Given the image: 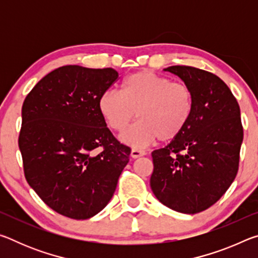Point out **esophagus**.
I'll return each instance as SVG.
<instances>
[{
  "mask_svg": "<svg viewBox=\"0 0 258 258\" xmlns=\"http://www.w3.org/2000/svg\"><path fill=\"white\" fill-rule=\"evenodd\" d=\"M145 155H146L145 150L137 149V148H133L132 151H131V156H132V158H139V157H142Z\"/></svg>",
  "mask_w": 258,
  "mask_h": 258,
  "instance_id": "esophagus-1",
  "label": "esophagus"
}]
</instances>
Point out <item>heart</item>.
Here are the masks:
<instances>
[{
  "instance_id": "obj_1",
  "label": "heart",
  "mask_w": 258,
  "mask_h": 258,
  "mask_svg": "<svg viewBox=\"0 0 258 258\" xmlns=\"http://www.w3.org/2000/svg\"><path fill=\"white\" fill-rule=\"evenodd\" d=\"M98 109L112 131L123 133L137 117L140 120L121 135V141L143 147L158 139L171 141L189 124L194 94L181 82L151 71H140L124 78L121 91L109 90L98 100Z\"/></svg>"
}]
</instances>
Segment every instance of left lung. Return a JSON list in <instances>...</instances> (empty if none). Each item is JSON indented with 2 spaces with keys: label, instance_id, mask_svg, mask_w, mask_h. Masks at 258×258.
<instances>
[{
  "label": "left lung",
  "instance_id": "left-lung-1",
  "mask_svg": "<svg viewBox=\"0 0 258 258\" xmlns=\"http://www.w3.org/2000/svg\"><path fill=\"white\" fill-rule=\"evenodd\" d=\"M194 94V112L184 131L152 151L151 190L173 211L196 214L215 204L239 168L243 130L237 99L214 74L189 66L164 69Z\"/></svg>",
  "mask_w": 258,
  "mask_h": 258
}]
</instances>
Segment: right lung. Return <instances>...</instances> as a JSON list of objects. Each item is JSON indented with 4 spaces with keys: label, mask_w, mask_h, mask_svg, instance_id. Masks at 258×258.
<instances>
[{
    "label": "right lung",
    "mask_w": 258,
    "mask_h": 258,
    "mask_svg": "<svg viewBox=\"0 0 258 258\" xmlns=\"http://www.w3.org/2000/svg\"><path fill=\"white\" fill-rule=\"evenodd\" d=\"M118 78L112 68L54 69L26 97L19 149L25 177L61 215L87 220L110 202L131 149L113 137L98 100Z\"/></svg>",
    "instance_id": "right-lung-1"
}]
</instances>
